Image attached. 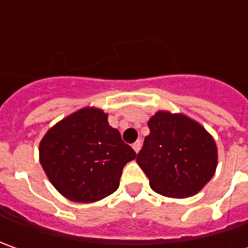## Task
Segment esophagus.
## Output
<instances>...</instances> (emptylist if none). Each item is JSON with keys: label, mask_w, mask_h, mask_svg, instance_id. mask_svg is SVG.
<instances>
[{"label": "esophagus", "mask_w": 248, "mask_h": 248, "mask_svg": "<svg viewBox=\"0 0 248 248\" xmlns=\"http://www.w3.org/2000/svg\"><path fill=\"white\" fill-rule=\"evenodd\" d=\"M132 149L138 153L139 150H140V140H137L135 143H132Z\"/></svg>", "instance_id": "1"}]
</instances>
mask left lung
<instances>
[{"label": "left lung", "instance_id": "8db88e82", "mask_svg": "<svg viewBox=\"0 0 248 248\" xmlns=\"http://www.w3.org/2000/svg\"><path fill=\"white\" fill-rule=\"evenodd\" d=\"M150 134L137 156L150 187L167 197L196 195L213 178L218 161L213 137L184 114L157 111L149 120Z\"/></svg>", "mask_w": 248, "mask_h": 248}]
</instances>
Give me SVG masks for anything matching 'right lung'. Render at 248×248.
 I'll use <instances>...</instances> for the list:
<instances>
[{"label": "right lung", "mask_w": 248, "mask_h": 248, "mask_svg": "<svg viewBox=\"0 0 248 248\" xmlns=\"http://www.w3.org/2000/svg\"><path fill=\"white\" fill-rule=\"evenodd\" d=\"M137 157L108 114L84 108L48 129L40 142V163L66 199L92 203L117 190L124 166Z\"/></svg>", "instance_id": "right-lung-1"}]
</instances>
